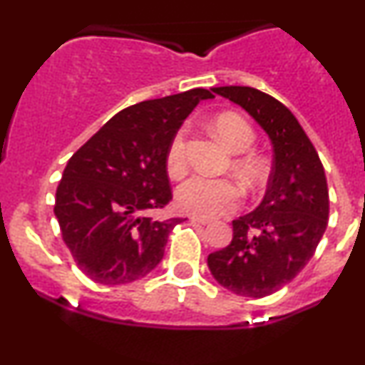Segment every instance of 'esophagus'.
Here are the masks:
<instances>
[{
    "label": "esophagus",
    "mask_w": 365,
    "mask_h": 365,
    "mask_svg": "<svg viewBox=\"0 0 365 365\" xmlns=\"http://www.w3.org/2000/svg\"><path fill=\"white\" fill-rule=\"evenodd\" d=\"M190 220L194 221V223H200V225H209L211 223V217H206V216H197V215H194V216H190Z\"/></svg>",
    "instance_id": "esophagus-1"
}]
</instances>
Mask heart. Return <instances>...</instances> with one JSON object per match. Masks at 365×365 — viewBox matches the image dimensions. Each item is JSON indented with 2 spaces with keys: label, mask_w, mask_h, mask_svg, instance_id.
<instances>
[{
  "label": "heart",
  "mask_w": 365,
  "mask_h": 365,
  "mask_svg": "<svg viewBox=\"0 0 365 365\" xmlns=\"http://www.w3.org/2000/svg\"><path fill=\"white\" fill-rule=\"evenodd\" d=\"M216 135L232 153L244 154L254 145L255 135L249 121L237 113H221L212 121ZM166 168L171 177H182L187 171V133L178 130L170 142ZM237 175L249 188H257L266 177V166L254 156L238 158L233 165ZM240 200V190L232 180L209 178L194 175L177 188V204L187 212L216 216L232 211Z\"/></svg>",
  "instance_id": "b5f03b06"
}]
</instances>
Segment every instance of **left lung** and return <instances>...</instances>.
<instances>
[{"mask_svg": "<svg viewBox=\"0 0 365 365\" xmlns=\"http://www.w3.org/2000/svg\"><path fill=\"white\" fill-rule=\"evenodd\" d=\"M212 92L244 108L273 144L262 202L233 220L230 245L207 257L209 271L221 287L262 299L304 269L324 235L329 216L324 168L293 113L273 96L242 86L215 87Z\"/></svg>", "mask_w": 365, "mask_h": 365, "instance_id": "8db88e82", "label": "left lung"}]
</instances>
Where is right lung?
<instances>
[{"label":"right lung","mask_w":365,"mask_h":365,"mask_svg":"<svg viewBox=\"0 0 365 365\" xmlns=\"http://www.w3.org/2000/svg\"><path fill=\"white\" fill-rule=\"evenodd\" d=\"M207 89H190L116 113L68 159L56 188L54 215L78 269L101 284L132 283L165 255L182 217L150 211L171 200L170 142Z\"/></svg>","instance_id":"add662e5"}]
</instances>
